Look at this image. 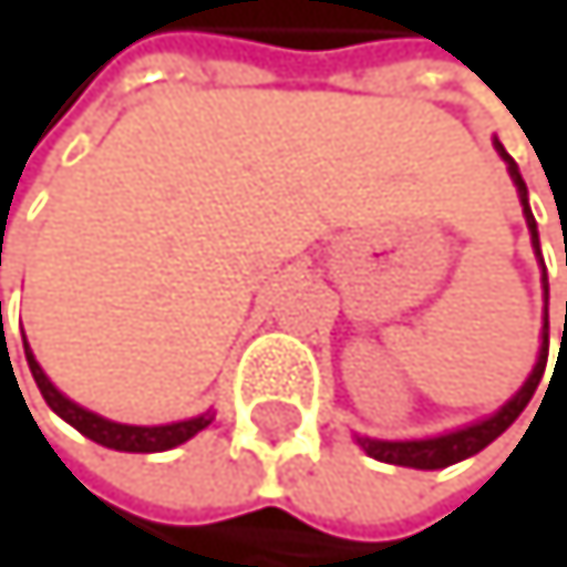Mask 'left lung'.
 Instances as JSON below:
<instances>
[{
    "label": "left lung",
    "mask_w": 567,
    "mask_h": 567,
    "mask_svg": "<svg viewBox=\"0 0 567 567\" xmlns=\"http://www.w3.org/2000/svg\"><path fill=\"white\" fill-rule=\"evenodd\" d=\"M499 148V156L507 159L511 166V176L517 183V193H520V204H524V217H527V227H530V237H534V248L540 255V245H537V224H534V214L527 207V186H524V176L517 169V163L507 156V148L496 142ZM567 261V255H565ZM544 265V258H540ZM544 296H548V271H544ZM544 363H548V322H544V343H540V357H537V367H534V374L527 378V384L496 411L493 419L486 422H476L470 429H460V432H449V435H439V439H415V442H378V439H357L367 455H374V460L381 463H391V466H411V470H445L452 463H463L470 460V455H476L480 449H486L496 435H504L517 415L527 408V401L534 398L537 384H540V374H544Z\"/></svg>",
    "instance_id": "8db88e82"
}]
</instances>
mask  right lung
I'll return each instance as SVG.
<instances>
[{
    "instance_id": "obj_1",
    "label": "right lung",
    "mask_w": 567,
    "mask_h": 567,
    "mask_svg": "<svg viewBox=\"0 0 567 567\" xmlns=\"http://www.w3.org/2000/svg\"><path fill=\"white\" fill-rule=\"evenodd\" d=\"M27 350V363H30V374L43 394V401L56 411V415L74 425L81 435H87L91 442L104 445V449H118V452H166V449H176L183 445L186 439H193L197 432H204L210 425V415H200V419H189V422H176V425H118V422H107L94 411L74 404L71 398H63L43 374V367L37 363L30 343L23 347Z\"/></svg>"
}]
</instances>
